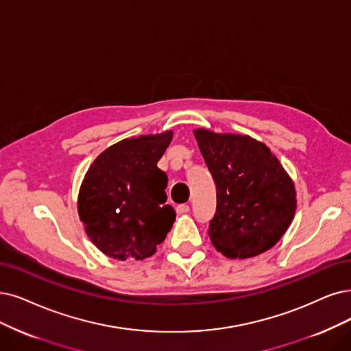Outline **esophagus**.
Returning <instances> with one entry per match:
<instances>
[{
    "instance_id": "obj_1",
    "label": "esophagus",
    "mask_w": 351,
    "mask_h": 351,
    "mask_svg": "<svg viewBox=\"0 0 351 351\" xmlns=\"http://www.w3.org/2000/svg\"><path fill=\"white\" fill-rule=\"evenodd\" d=\"M189 211H191V208H189V205H186V204H180V205L176 206L178 214H188Z\"/></svg>"
}]
</instances>
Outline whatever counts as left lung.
<instances>
[{"instance_id":"1","label":"left lung","mask_w":351,"mask_h":351,"mask_svg":"<svg viewBox=\"0 0 351 351\" xmlns=\"http://www.w3.org/2000/svg\"><path fill=\"white\" fill-rule=\"evenodd\" d=\"M217 188L213 245L228 258L261 254L280 240L296 210L292 179L276 156L250 136L193 132Z\"/></svg>"}]
</instances>
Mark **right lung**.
Instances as JSON below:
<instances>
[{
	"instance_id": "right-lung-1",
	"label": "right lung",
	"mask_w": 351,
	"mask_h": 351,
	"mask_svg": "<svg viewBox=\"0 0 351 351\" xmlns=\"http://www.w3.org/2000/svg\"><path fill=\"white\" fill-rule=\"evenodd\" d=\"M172 136L165 132L121 140L88 169L77 213L88 237L104 254L143 261L171 231L176 214L166 204L167 176L158 162Z\"/></svg>"
}]
</instances>
